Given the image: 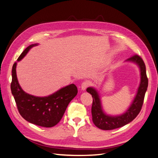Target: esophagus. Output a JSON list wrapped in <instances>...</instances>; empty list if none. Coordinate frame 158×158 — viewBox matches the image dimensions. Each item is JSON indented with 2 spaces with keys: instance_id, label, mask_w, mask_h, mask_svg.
Returning <instances> with one entry per match:
<instances>
[{
  "instance_id": "1",
  "label": "esophagus",
  "mask_w": 158,
  "mask_h": 158,
  "mask_svg": "<svg viewBox=\"0 0 158 158\" xmlns=\"http://www.w3.org/2000/svg\"><path fill=\"white\" fill-rule=\"evenodd\" d=\"M89 85V83L87 81H84L83 83H82L81 85V88L82 91H85V89H87V87Z\"/></svg>"
}]
</instances>
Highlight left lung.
I'll list each match as a JSON object with an SVG mask.
<instances>
[{"instance_id": "8db88e82", "label": "left lung", "mask_w": 158, "mask_h": 158, "mask_svg": "<svg viewBox=\"0 0 158 158\" xmlns=\"http://www.w3.org/2000/svg\"><path fill=\"white\" fill-rule=\"evenodd\" d=\"M125 62L133 63L138 67L140 72V82L130 106L123 114L119 115L107 114L103 110L99 91L94 87H89L87 89V91L92 95L94 99L91 108L93 122L96 127L103 130H111L130 123L139 114L142 107L145 94L148 86L145 63L138 55L133 56Z\"/></svg>"}]
</instances>
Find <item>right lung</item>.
<instances>
[{
    "label": "right lung",
    "mask_w": 158,
    "mask_h": 158,
    "mask_svg": "<svg viewBox=\"0 0 158 158\" xmlns=\"http://www.w3.org/2000/svg\"><path fill=\"white\" fill-rule=\"evenodd\" d=\"M37 45L39 43H35L27 47L19 56L17 62L25 57L31 48ZM17 62L14 63L12 69L10 89L19 114L31 123L44 127L55 126L63 118L69 103L77 94V88L74 84H70L44 97L27 94L18 81L16 71Z\"/></svg>",
    "instance_id": "obj_1"
}]
</instances>
